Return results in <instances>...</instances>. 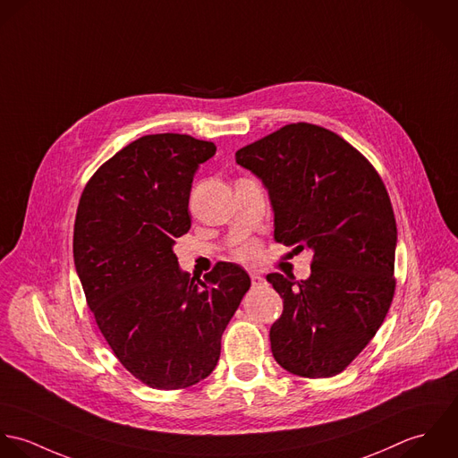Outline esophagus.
Masks as SVG:
<instances>
[{
    "label": "esophagus",
    "mask_w": 458,
    "mask_h": 458,
    "mask_svg": "<svg viewBox=\"0 0 458 458\" xmlns=\"http://www.w3.org/2000/svg\"><path fill=\"white\" fill-rule=\"evenodd\" d=\"M251 284H253V288H262L267 284V281L264 276L251 275Z\"/></svg>",
    "instance_id": "1"
}]
</instances>
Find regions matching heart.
<instances>
[{"instance_id": "b5f03b06", "label": "heart", "mask_w": 458, "mask_h": 458, "mask_svg": "<svg viewBox=\"0 0 458 458\" xmlns=\"http://www.w3.org/2000/svg\"><path fill=\"white\" fill-rule=\"evenodd\" d=\"M237 257H239V260H242V262H253V260H257V257H259V248H257L255 244H244L242 248H239Z\"/></svg>"}]
</instances>
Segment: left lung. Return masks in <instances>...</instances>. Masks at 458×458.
I'll list each match as a JSON object with an SVG mask.
<instances>
[{
    "label": "left lung",
    "instance_id": "left-lung-1",
    "mask_svg": "<svg viewBox=\"0 0 458 458\" xmlns=\"http://www.w3.org/2000/svg\"><path fill=\"white\" fill-rule=\"evenodd\" d=\"M275 212V241L313 253L311 275L273 273L283 299L271 351L286 371L324 378L345 369L382 326L394 293L396 223L373 166L338 134L290 123L237 150Z\"/></svg>",
    "mask_w": 458,
    "mask_h": 458
}]
</instances>
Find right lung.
I'll list each match as a JSON object with an SVG mask.
<instances>
[{
    "label": "right lung",
    "mask_w": 458,
    "mask_h": 458,
    "mask_svg": "<svg viewBox=\"0 0 458 458\" xmlns=\"http://www.w3.org/2000/svg\"><path fill=\"white\" fill-rule=\"evenodd\" d=\"M214 154L187 134L143 136L95 172L76 214L74 266L95 322L118 361L156 389L212 373L251 284L232 262L191 277L174 253L191 228L194 174Z\"/></svg>",
    "instance_id": "add662e5"
}]
</instances>
